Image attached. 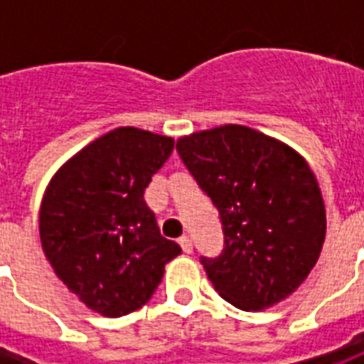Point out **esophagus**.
Returning <instances> with one entry per match:
<instances>
[{
    "label": "esophagus",
    "mask_w": 364,
    "mask_h": 364,
    "mask_svg": "<svg viewBox=\"0 0 364 364\" xmlns=\"http://www.w3.org/2000/svg\"><path fill=\"white\" fill-rule=\"evenodd\" d=\"M179 245H181V250L185 253L193 252V240L189 236H181L179 237Z\"/></svg>",
    "instance_id": "34e87169"
}]
</instances>
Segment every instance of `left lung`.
Wrapping results in <instances>:
<instances>
[{
    "label": "left lung",
    "instance_id": "obj_1",
    "mask_svg": "<svg viewBox=\"0 0 364 364\" xmlns=\"http://www.w3.org/2000/svg\"><path fill=\"white\" fill-rule=\"evenodd\" d=\"M177 151L220 214L224 250L200 257L216 292L247 312L290 296L326 240V206L306 159L242 124L183 136Z\"/></svg>",
    "mask_w": 364,
    "mask_h": 364
}]
</instances>
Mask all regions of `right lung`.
<instances>
[{
  "label": "right lung",
  "mask_w": 364,
  "mask_h": 364,
  "mask_svg": "<svg viewBox=\"0 0 364 364\" xmlns=\"http://www.w3.org/2000/svg\"><path fill=\"white\" fill-rule=\"evenodd\" d=\"M173 138L114 128L60 167L38 230L54 273L83 304L119 318L156 292L181 247L159 234L144 191L173 151Z\"/></svg>",
  "instance_id": "right-lung-1"
}]
</instances>
